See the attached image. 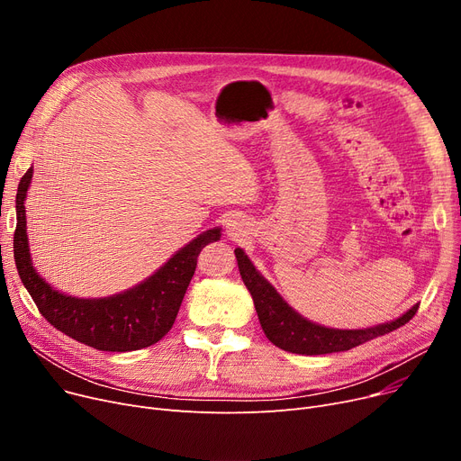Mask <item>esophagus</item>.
<instances>
[{
	"label": "esophagus",
	"mask_w": 461,
	"mask_h": 461,
	"mask_svg": "<svg viewBox=\"0 0 461 461\" xmlns=\"http://www.w3.org/2000/svg\"><path fill=\"white\" fill-rule=\"evenodd\" d=\"M228 231H230V235H237V233H235V231H237V226H235V224H230V226H228Z\"/></svg>",
	"instance_id": "esophagus-1"
}]
</instances>
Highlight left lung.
I'll list each match as a JSON object with an SVG mask.
<instances>
[{"mask_svg":"<svg viewBox=\"0 0 461 461\" xmlns=\"http://www.w3.org/2000/svg\"><path fill=\"white\" fill-rule=\"evenodd\" d=\"M235 258L240 278H243L254 299V306L265 336H267L276 348L289 353L325 355L336 351H348L368 340H374L377 336L400 329L409 320H413L419 310V306H413L396 321L377 325L372 329H327L304 320L294 308H289L287 303L275 292V287L256 271V267L243 250L235 249Z\"/></svg>","mask_w":461,"mask_h":461,"instance_id":"1","label":"left lung"}]
</instances>
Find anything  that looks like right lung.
Here are the masks:
<instances>
[{
  "label": "right lung",
  "mask_w": 461,
  "mask_h": 461,
  "mask_svg": "<svg viewBox=\"0 0 461 461\" xmlns=\"http://www.w3.org/2000/svg\"><path fill=\"white\" fill-rule=\"evenodd\" d=\"M33 177L30 167L18 185L14 263L42 318L77 342L99 351H136L157 344L172 329L198 254L221 239V228L209 230L183 247L167 263L132 289L104 299H77L48 285L33 269L26 235V192Z\"/></svg>",
  "instance_id": "obj_1"
}]
</instances>
